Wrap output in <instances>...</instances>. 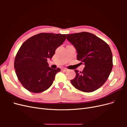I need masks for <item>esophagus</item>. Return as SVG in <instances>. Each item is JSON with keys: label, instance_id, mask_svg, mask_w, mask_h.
Returning <instances> with one entry per match:
<instances>
[{"label": "esophagus", "instance_id": "obj_1", "mask_svg": "<svg viewBox=\"0 0 127 127\" xmlns=\"http://www.w3.org/2000/svg\"><path fill=\"white\" fill-rule=\"evenodd\" d=\"M61 70L63 71H67L68 70V69L67 68H62L61 69Z\"/></svg>", "mask_w": 127, "mask_h": 127}]
</instances>
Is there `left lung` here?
<instances>
[{
    "label": "left lung",
    "instance_id": "1",
    "mask_svg": "<svg viewBox=\"0 0 127 127\" xmlns=\"http://www.w3.org/2000/svg\"><path fill=\"white\" fill-rule=\"evenodd\" d=\"M76 49L77 59L85 65L82 72L75 70L71 83L76 89L92 92L105 83L113 67L112 53L109 45L94 34L86 32L67 34Z\"/></svg>",
    "mask_w": 127,
    "mask_h": 127
}]
</instances>
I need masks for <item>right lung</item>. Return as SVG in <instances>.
<instances>
[{
	"mask_svg": "<svg viewBox=\"0 0 127 127\" xmlns=\"http://www.w3.org/2000/svg\"><path fill=\"white\" fill-rule=\"evenodd\" d=\"M66 36V34L41 33L21 45L15 57L14 68L19 81L27 90L41 93L51 86L61 70L49 67L47 60L52 58Z\"/></svg>",
	"mask_w": 127,
	"mask_h": 127,
	"instance_id": "right-lung-1",
	"label": "right lung"
}]
</instances>
